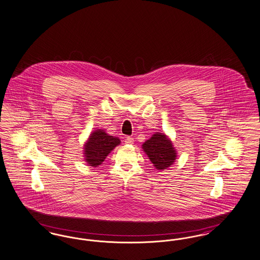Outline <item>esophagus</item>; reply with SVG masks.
I'll use <instances>...</instances> for the list:
<instances>
[{
  "label": "esophagus",
  "mask_w": 260,
  "mask_h": 260,
  "mask_svg": "<svg viewBox=\"0 0 260 260\" xmlns=\"http://www.w3.org/2000/svg\"><path fill=\"white\" fill-rule=\"evenodd\" d=\"M134 141H135V139H134V137H132V136H126L125 139H124V142H125L126 144H133Z\"/></svg>",
  "instance_id": "obj_1"
}]
</instances>
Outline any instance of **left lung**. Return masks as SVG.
I'll list each match as a JSON object with an SVG mask.
<instances>
[{"instance_id":"left-lung-1","label":"left lung","mask_w":260,"mask_h":260,"mask_svg":"<svg viewBox=\"0 0 260 260\" xmlns=\"http://www.w3.org/2000/svg\"><path fill=\"white\" fill-rule=\"evenodd\" d=\"M144 152L157 170H166L175 161L176 152L173 143L164 134L157 133L142 145Z\"/></svg>"}]
</instances>
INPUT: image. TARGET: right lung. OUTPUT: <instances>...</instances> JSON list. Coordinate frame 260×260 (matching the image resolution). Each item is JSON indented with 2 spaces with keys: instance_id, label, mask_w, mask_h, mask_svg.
<instances>
[{
  "instance_id": "obj_1",
  "label": "right lung",
  "mask_w": 260,
  "mask_h": 260,
  "mask_svg": "<svg viewBox=\"0 0 260 260\" xmlns=\"http://www.w3.org/2000/svg\"><path fill=\"white\" fill-rule=\"evenodd\" d=\"M120 142L121 141L118 137L108 136L101 129L93 132L85 145V156L87 164L90 167H98L101 165L107 155L117 145H119Z\"/></svg>"
}]
</instances>
